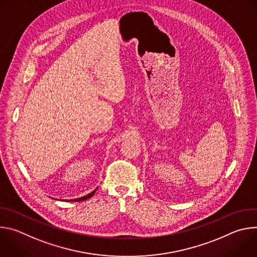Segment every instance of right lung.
<instances>
[{
    "instance_id": "right-lung-1",
    "label": "right lung",
    "mask_w": 257,
    "mask_h": 257,
    "mask_svg": "<svg viewBox=\"0 0 257 257\" xmlns=\"http://www.w3.org/2000/svg\"><path fill=\"white\" fill-rule=\"evenodd\" d=\"M95 191H96V189H95V190H93L91 193H89V194H87V195L83 196V197H79V198H76V199H70L69 201H83V200H86V199H88V198L92 197ZM67 201H68V200H67Z\"/></svg>"
}]
</instances>
